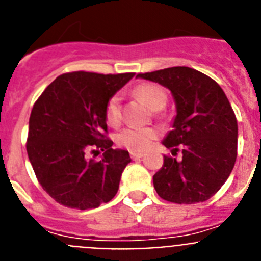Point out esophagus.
Returning a JSON list of instances; mask_svg holds the SVG:
<instances>
[{
	"instance_id": "1",
	"label": "esophagus",
	"mask_w": 261,
	"mask_h": 261,
	"mask_svg": "<svg viewBox=\"0 0 261 261\" xmlns=\"http://www.w3.org/2000/svg\"><path fill=\"white\" fill-rule=\"evenodd\" d=\"M130 156L132 159H140L144 156V153H137V151H130Z\"/></svg>"
}]
</instances>
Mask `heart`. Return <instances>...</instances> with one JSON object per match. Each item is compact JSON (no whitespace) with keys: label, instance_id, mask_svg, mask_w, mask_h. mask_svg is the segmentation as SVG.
<instances>
[{"label":"heart","instance_id":"1","mask_svg":"<svg viewBox=\"0 0 261 261\" xmlns=\"http://www.w3.org/2000/svg\"><path fill=\"white\" fill-rule=\"evenodd\" d=\"M136 94L146 103L151 110H161L167 102V95L165 90L158 85L144 84L136 89ZM121 119V108H120V95L115 94L108 99L106 105V120L110 125H116ZM158 136L155 128H138L128 126L116 135V144L132 151H145L150 146Z\"/></svg>","mask_w":261,"mask_h":261}]
</instances>
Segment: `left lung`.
<instances>
[{
    "label": "left lung",
    "instance_id": "obj_1",
    "mask_svg": "<svg viewBox=\"0 0 261 261\" xmlns=\"http://www.w3.org/2000/svg\"><path fill=\"white\" fill-rule=\"evenodd\" d=\"M171 91L176 108L172 130L162 144L181 158L165 156L153 176L163 200L176 204L206 201L232 171L238 147V123L229 99L216 81L187 66L137 74Z\"/></svg>",
    "mask_w": 261,
    "mask_h": 261
}]
</instances>
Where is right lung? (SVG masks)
<instances>
[{
  "label": "right lung",
  "mask_w": 261,
  "mask_h": 261,
  "mask_svg": "<svg viewBox=\"0 0 261 261\" xmlns=\"http://www.w3.org/2000/svg\"><path fill=\"white\" fill-rule=\"evenodd\" d=\"M135 73L61 74L43 91L31 111L27 154L43 190L73 209L98 208L114 199L130 156L112 149L106 137L108 99ZM105 151L99 161L89 151Z\"/></svg>",
  "instance_id": "add662e5"
}]
</instances>
